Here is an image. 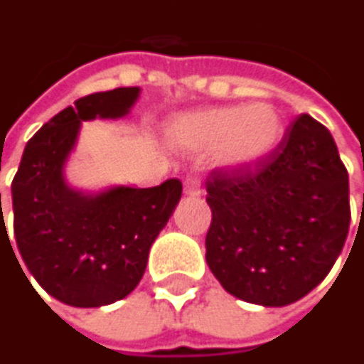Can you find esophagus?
<instances>
[{"instance_id":"esophagus-1","label":"esophagus","mask_w":364,"mask_h":364,"mask_svg":"<svg viewBox=\"0 0 364 364\" xmlns=\"http://www.w3.org/2000/svg\"><path fill=\"white\" fill-rule=\"evenodd\" d=\"M183 192H186L188 196H200L203 188H200V178H198L196 174L186 176V181H183Z\"/></svg>"}]
</instances>
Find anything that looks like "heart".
<instances>
[{
  "mask_svg": "<svg viewBox=\"0 0 364 364\" xmlns=\"http://www.w3.org/2000/svg\"><path fill=\"white\" fill-rule=\"evenodd\" d=\"M282 132L279 114L267 104L207 108L176 119L170 129L176 144L190 151L218 149V157L230 166L269 155L282 140Z\"/></svg>",
  "mask_w": 364,
  "mask_h": 364,
  "instance_id": "b5f03b06",
  "label": "heart"
}]
</instances>
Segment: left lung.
I'll return each instance as SVG.
<instances>
[{"mask_svg": "<svg viewBox=\"0 0 364 364\" xmlns=\"http://www.w3.org/2000/svg\"><path fill=\"white\" fill-rule=\"evenodd\" d=\"M207 262L232 296L284 307L333 269L350 230V181L331 132L299 114L256 164L207 176Z\"/></svg>", "mask_w": 364, "mask_h": 364, "instance_id": "obj_1", "label": "left lung"}]
</instances>
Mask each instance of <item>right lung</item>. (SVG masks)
I'll use <instances>...</instances> for the list:
<instances>
[{"label": "right lung", "instance_id": "1", "mask_svg": "<svg viewBox=\"0 0 364 364\" xmlns=\"http://www.w3.org/2000/svg\"><path fill=\"white\" fill-rule=\"evenodd\" d=\"M136 97V87H117L57 112L27 142L12 181L14 239L23 262L50 296L72 307L110 305L138 286L149 250L183 192L178 178L97 196L65 186L63 164L80 121L123 117ZM0 228L6 232L4 213Z\"/></svg>", "mask_w": 364, "mask_h": 364}]
</instances>
